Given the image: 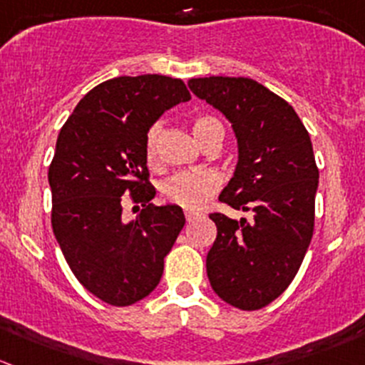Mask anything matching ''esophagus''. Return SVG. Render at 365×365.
Segmentation results:
<instances>
[{
	"label": "esophagus",
	"mask_w": 365,
	"mask_h": 365,
	"mask_svg": "<svg viewBox=\"0 0 365 365\" xmlns=\"http://www.w3.org/2000/svg\"><path fill=\"white\" fill-rule=\"evenodd\" d=\"M185 217H186V220H188V222H193L195 218H199L200 215L195 213V211H185Z\"/></svg>",
	"instance_id": "34e87169"
}]
</instances>
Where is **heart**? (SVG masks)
Returning <instances> with one entry per match:
<instances>
[{"label": "heart", "mask_w": 365, "mask_h": 365, "mask_svg": "<svg viewBox=\"0 0 365 365\" xmlns=\"http://www.w3.org/2000/svg\"><path fill=\"white\" fill-rule=\"evenodd\" d=\"M220 130L224 133V127L213 116H197L193 120V133L199 138L200 143L207 141ZM159 134H161L159 123L148 128L147 138H145V154H147L148 163L155 159ZM220 185L222 177L215 170H182V172L173 173L170 179L163 182L161 193L166 202H172L185 210H200L218 192Z\"/></svg>", "instance_id": "heart-1"}]
</instances>
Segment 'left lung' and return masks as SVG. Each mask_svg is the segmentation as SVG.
Returning <instances> with one entry per match:
<instances>
[{
	"mask_svg": "<svg viewBox=\"0 0 365 365\" xmlns=\"http://www.w3.org/2000/svg\"><path fill=\"white\" fill-rule=\"evenodd\" d=\"M193 95L225 114L238 140V165L218 200L252 218L211 213L217 238L206 258L217 296L259 310L296 277L314 235L319 168L310 134L294 107L245 76L188 81Z\"/></svg>",
	"mask_w": 365,
	"mask_h": 365,
	"instance_id": "left-lung-1",
	"label": "left lung"
}]
</instances>
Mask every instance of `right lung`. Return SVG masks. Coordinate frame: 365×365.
I'll use <instances>...</instances> for the list:
<instances>
[{
    "mask_svg": "<svg viewBox=\"0 0 365 365\" xmlns=\"http://www.w3.org/2000/svg\"><path fill=\"white\" fill-rule=\"evenodd\" d=\"M190 98L179 78L118 76L93 88L58 133L48 170L51 227L71 272L103 303L147 297L185 227L179 206L150 204L145 138L165 110ZM125 200L144 207L128 225Z\"/></svg>",
    "mask_w": 365,
    "mask_h": 365,
    "instance_id": "right-lung-1",
    "label": "right lung"
}]
</instances>
